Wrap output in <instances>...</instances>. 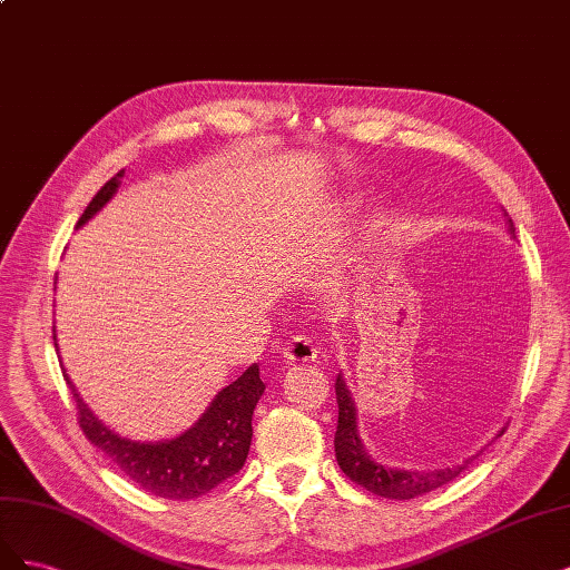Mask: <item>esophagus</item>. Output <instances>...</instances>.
I'll use <instances>...</instances> for the list:
<instances>
[{
    "label": "esophagus",
    "instance_id": "obj_1",
    "mask_svg": "<svg viewBox=\"0 0 570 570\" xmlns=\"http://www.w3.org/2000/svg\"><path fill=\"white\" fill-rule=\"evenodd\" d=\"M320 357V347L312 343L307 336H293L284 345V360L288 364H301V362H315Z\"/></svg>",
    "mask_w": 570,
    "mask_h": 570
}]
</instances>
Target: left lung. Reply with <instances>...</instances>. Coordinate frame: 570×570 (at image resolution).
I'll use <instances>...</instances> for the list:
<instances>
[{
	"label": "left lung",
	"instance_id": "obj_1",
	"mask_svg": "<svg viewBox=\"0 0 570 570\" xmlns=\"http://www.w3.org/2000/svg\"><path fill=\"white\" fill-rule=\"evenodd\" d=\"M509 227L513 232V223L509 219ZM336 400H338V429L334 438V448H336V462L341 471L357 483L360 488L370 490L379 498H389V500H412L419 498V494L431 492L440 485L450 483L456 479L475 456L466 459L459 466L452 469H435V471H400V469H389L366 454L360 433H357V410H355V400L351 397V391L345 389V381L338 374L336 379ZM504 435V429L498 433V438Z\"/></svg>",
	"mask_w": 570,
	"mask_h": 570
}]
</instances>
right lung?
Listing matches in <instances>:
<instances>
[{
    "label": "right lung",
    "instance_id": "1",
    "mask_svg": "<svg viewBox=\"0 0 570 570\" xmlns=\"http://www.w3.org/2000/svg\"><path fill=\"white\" fill-rule=\"evenodd\" d=\"M122 175L125 170L108 179L97 196L89 200V206L78 219V227H82L91 215H97L114 198ZM53 345H57V334H53ZM63 379L68 381L72 400L78 405V424L89 443H95L104 454L111 456V462L127 479L165 500L200 498V494L210 492L242 471L250 450L253 410L265 393L258 364H253L215 395L210 407L189 431L173 440H160V443H137V440L120 438L111 429H106L89 412L66 370Z\"/></svg>",
    "mask_w": 570,
    "mask_h": 570
}]
</instances>
